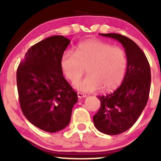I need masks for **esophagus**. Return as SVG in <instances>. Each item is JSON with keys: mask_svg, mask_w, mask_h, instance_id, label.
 Instances as JSON below:
<instances>
[{"mask_svg": "<svg viewBox=\"0 0 161 161\" xmlns=\"http://www.w3.org/2000/svg\"><path fill=\"white\" fill-rule=\"evenodd\" d=\"M77 95H78L79 98H82V97H86V95H84L83 93H81V92H78V93H77Z\"/></svg>", "mask_w": 161, "mask_h": 161, "instance_id": "obj_1", "label": "esophagus"}]
</instances>
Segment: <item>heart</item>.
<instances>
[{"mask_svg":"<svg viewBox=\"0 0 161 161\" xmlns=\"http://www.w3.org/2000/svg\"><path fill=\"white\" fill-rule=\"evenodd\" d=\"M60 67L71 82L82 77L86 67L88 75L75 84L82 92L114 89L124 77L127 58L124 50L97 38L88 39L76 46L75 52L64 51L60 58Z\"/></svg>","mask_w":161,"mask_h":161,"instance_id":"heart-1","label":"heart"}]
</instances>
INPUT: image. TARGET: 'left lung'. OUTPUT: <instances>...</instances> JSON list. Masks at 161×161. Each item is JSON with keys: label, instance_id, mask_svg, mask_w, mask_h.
Wrapping results in <instances>:
<instances>
[{"label": "left lung", "instance_id": "left-lung-1", "mask_svg": "<svg viewBox=\"0 0 161 161\" xmlns=\"http://www.w3.org/2000/svg\"><path fill=\"white\" fill-rule=\"evenodd\" d=\"M100 35L120 42L127 58L120 86L110 95L97 97L101 107L93 116L97 130L114 136L130 129L145 109L150 92L151 69L145 53L130 38L116 33Z\"/></svg>", "mask_w": 161, "mask_h": 161}]
</instances>
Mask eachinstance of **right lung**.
I'll use <instances>...</instances> for the list:
<instances>
[{"label": "right lung", "mask_w": 161, "mask_h": 161, "mask_svg": "<svg viewBox=\"0 0 161 161\" xmlns=\"http://www.w3.org/2000/svg\"><path fill=\"white\" fill-rule=\"evenodd\" d=\"M70 43L54 36L32 46L16 71L19 104L26 119L48 132L69 125L72 110L78 101L76 92L63 75L60 58Z\"/></svg>", "instance_id": "add662e5"}]
</instances>
